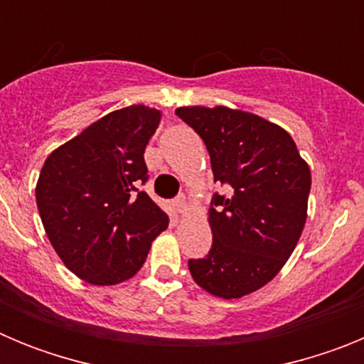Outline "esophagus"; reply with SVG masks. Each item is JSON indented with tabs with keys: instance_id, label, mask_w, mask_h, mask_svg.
<instances>
[{
	"instance_id": "34e87169",
	"label": "esophagus",
	"mask_w": 364,
	"mask_h": 364,
	"mask_svg": "<svg viewBox=\"0 0 364 364\" xmlns=\"http://www.w3.org/2000/svg\"><path fill=\"white\" fill-rule=\"evenodd\" d=\"M175 208H176V211H178L180 215L188 213V200H186L184 195L176 198V200H175Z\"/></svg>"
}]
</instances>
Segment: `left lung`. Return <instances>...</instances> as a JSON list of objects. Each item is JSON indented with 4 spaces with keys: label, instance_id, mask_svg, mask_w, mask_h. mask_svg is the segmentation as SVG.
I'll return each instance as SVG.
<instances>
[{
    "label": "left lung",
    "instance_id": "8db88e82",
    "mask_svg": "<svg viewBox=\"0 0 364 364\" xmlns=\"http://www.w3.org/2000/svg\"><path fill=\"white\" fill-rule=\"evenodd\" d=\"M200 134L215 182L208 210L213 244L204 259L189 260L193 281L220 299H240L268 284L297 246L308 217L311 173L294 138L281 125L224 105L176 109Z\"/></svg>",
    "mask_w": 364,
    "mask_h": 364
}]
</instances>
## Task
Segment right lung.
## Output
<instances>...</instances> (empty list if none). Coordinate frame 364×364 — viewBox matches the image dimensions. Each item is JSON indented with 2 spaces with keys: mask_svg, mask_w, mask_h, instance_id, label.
Listing matches in <instances>:
<instances>
[{
  "mask_svg": "<svg viewBox=\"0 0 364 364\" xmlns=\"http://www.w3.org/2000/svg\"><path fill=\"white\" fill-rule=\"evenodd\" d=\"M162 118L147 105L118 109L47 156L36 182L45 233L82 281L114 286L142 268L169 217L136 186L146 146Z\"/></svg>",
  "mask_w": 364,
  "mask_h": 364,
  "instance_id": "right-lung-1",
  "label": "right lung"
}]
</instances>
